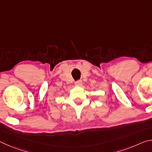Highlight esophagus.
Returning a JSON list of instances; mask_svg holds the SVG:
<instances>
[{
	"mask_svg": "<svg viewBox=\"0 0 152 152\" xmlns=\"http://www.w3.org/2000/svg\"><path fill=\"white\" fill-rule=\"evenodd\" d=\"M82 84V82L81 80H77V81L75 82V85H76V86H81Z\"/></svg>",
	"mask_w": 152,
	"mask_h": 152,
	"instance_id": "obj_1",
	"label": "esophagus"
}]
</instances>
